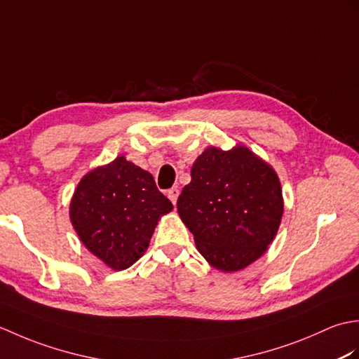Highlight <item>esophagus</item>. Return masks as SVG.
<instances>
[{
	"mask_svg": "<svg viewBox=\"0 0 359 359\" xmlns=\"http://www.w3.org/2000/svg\"><path fill=\"white\" fill-rule=\"evenodd\" d=\"M179 194H180V191H179V188H177V187H174V188H171V189H168V193H166L168 199H170V201L172 202V205L177 203Z\"/></svg>",
	"mask_w": 359,
	"mask_h": 359,
	"instance_id": "obj_1",
	"label": "esophagus"
}]
</instances>
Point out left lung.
Segmentation results:
<instances>
[{
  "label": "left lung",
  "instance_id": "obj_1",
  "mask_svg": "<svg viewBox=\"0 0 359 359\" xmlns=\"http://www.w3.org/2000/svg\"><path fill=\"white\" fill-rule=\"evenodd\" d=\"M177 212L210 265L239 271L265 253L279 230L280 182L271 165L243 144L210 147L196 158Z\"/></svg>",
  "mask_w": 359,
  "mask_h": 359
}]
</instances>
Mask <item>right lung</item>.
I'll return each instance as SVG.
<instances>
[{
    "label": "right lung",
    "instance_id": "1",
    "mask_svg": "<svg viewBox=\"0 0 359 359\" xmlns=\"http://www.w3.org/2000/svg\"><path fill=\"white\" fill-rule=\"evenodd\" d=\"M171 210L151 172L118 156L83 175L69 217L83 245L120 271L144 255L160 217Z\"/></svg>",
    "mask_w": 359,
    "mask_h": 359
}]
</instances>
